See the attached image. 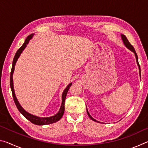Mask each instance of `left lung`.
Wrapping results in <instances>:
<instances>
[{"mask_svg": "<svg viewBox=\"0 0 148 148\" xmlns=\"http://www.w3.org/2000/svg\"><path fill=\"white\" fill-rule=\"evenodd\" d=\"M121 38H122L123 41V43H124V44H125V46H126V47H127V48L129 49L130 50H131V51H132L133 52V53H134V55H135V57H136V59L137 64H138V68H139L140 75V65H139V63H138V59L137 54H136V51H135V49H134V47L132 46L131 44H130V42H129L128 40H127V37L125 36L124 34H121ZM87 114H88L89 117L90 118H91V119L92 120V121H97V122H99L98 121H97V120H95L94 118H92V117H91V115H90V114H89L88 111H87Z\"/></svg>", "mask_w": 148, "mask_h": 148, "instance_id": "obj_1", "label": "left lung"}]
</instances>
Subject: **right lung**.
<instances>
[{"label": "right lung", "mask_w": 148, "mask_h": 148, "mask_svg": "<svg viewBox=\"0 0 148 148\" xmlns=\"http://www.w3.org/2000/svg\"><path fill=\"white\" fill-rule=\"evenodd\" d=\"M34 34H30L29 36L27 37L26 38L25 41L23 43V44L22 45V46L20 47V48L17 50L16 55H15L14 58L13 60V62H12V70H11V72H10V87H11V90H12V96H13L14 98V101L15 104H16V106L18 109L19 111L20 112L23 116L26 117V118L29 120L32 123H34L35 125H47V124H51L53 123H56L57 121H58L63 116L64 112V102H65V99H66V96L67 94V92L69 91V89L70 87H71V85L72 84V83L68 85V86L66 87V88L64 90L63 92H62V104L61 108H60L59 111L58 113L57 114L51 117H40L36 116H33L31 114L27 112L23 108L21 107V105L19 103L16 97V95H15V92H14V84H13V73L14 71V69H15V65H16V62L18 59L19 57L20 56V55L22 53V51H23V49L25 48L27 45L29 44V42L30 41V40L32 38V37L33 36Z\"/></svg>", "instance_id": "obj_1"}]
</instances>
